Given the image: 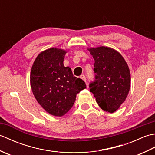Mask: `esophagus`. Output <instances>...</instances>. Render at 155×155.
Segmentation results:
<instances>
[{
  "label": "esophagus",
  "instance_id": "esophagus-1",
  "mask_svg": "<svg viewBox=\"0 0 155 155\" xmlns=\"http://www.w3.org/2000/svg\"><path fill=\"white\" fill-rule=\"evenodd\" d=\"M81 79H83L84 82H85V83H86V77H85V76L84 75H81Z\"/></svg>",
  "mask_w": 155,
  "mask_h": 155
}]
</instances>
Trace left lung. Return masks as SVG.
<instances>
[{
    "label": "left lung",
    "mask_w": 155,
    "mask_h": 155,
    "mask_svg": "<svg viewBox=\"0 0 155 155\" xmlns=\"http://www.w3.org/2000/svg\"><path fill=\"white\" fill-rule=\"evenodd\" d=\"M94 60L95 80L90 91L102 109L113 113L123 103L130 87V70L122 55L106 47L88 48Z\"/></svg>",
    "instance_id": "obj_1"
}]
</instances>
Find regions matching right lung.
Here are the masks:
<instances>
[{"label":"right lung","instance_id":"1","mask_svg":"<svg viewBox=\"0 0 155 155\" xmlns=\"http://www.w3.org/2000/svg\"><path fill=\"white\" fill-rule=\"evenodd\" d=\"M64 50L51 48L36 58L31 68V86L39 104L50 114L62 117L74 104L77 94L86 88L63 64Z\"/></svg>","mask_w":155,"mask_h":155}]
</instances>
